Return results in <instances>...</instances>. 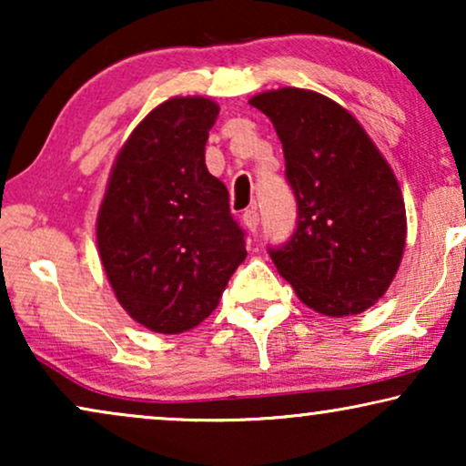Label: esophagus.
<instances>
[{
  "label": "esophagus",
  "instance_id": "34e87169",
  "mask_svg": "<svg viewBox=\"0 0 466 466\" xmlns=\"http://www.w3.org/2000/svg\"><path fill=\"white\" fill-rule=\"evenodd\" d=\"M241 220H244V227L248 228V231H250V233L257 231V228H258V212H257V208L246 209V212L241 214Z\"/></svg>",
  "mask_w": 466,
  "mask_h": 466
}]
</instances>
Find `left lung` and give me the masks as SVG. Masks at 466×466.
<instances>
[{
    "instance_id": "obj_1",
    "label": "left lung",
    "mask_w": 466,
    "mask_h": 466,
    "mask_svg": "<svg viewBox=\"0 0 466 466\" xmlns=\"http://www.w3.org/2000/svg\"><path fill=\"white\" fill-rule=\"evenodd\" d=\"M282 142L297 228L269 248L279 276L318 314L354 316L384 297L405 250L394 171L346 107L305 88L254 95Z\"/></svg>"
}]
</instances>
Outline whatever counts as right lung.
<instances>
[{"instance_id":"1","label":"right lung","mask_w":466,"mask_h":466,"mask_svg":"<svg viewBox=\"0 0 466 466\" xmlns=\"http://www.w3.org/2000/svg\"><path fill=\"white\" fill-rule=\"evenodd\" d=\"M220 107L171 97L120 148L97 214L101 265L118 303L155 333L197 327L246 258L228 190L206 167Z\"/></svg>"}]
</instances>
